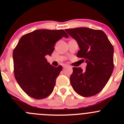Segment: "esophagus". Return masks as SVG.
Returning a JSON list of instances; mask_svg holds the SVG:
<instances>
[{"instance_id": "esophagus-1", "label": "esophagus", "mask_w": 124, "mask_h": 124, "mask_svg": "<svg viewBox=\"0 0 124 124\" xmlns=\"http://www.w3.org/2000/svg\"><path fill=\"white\" fill-rule=\"evenodd\" d=\"M63 68H67V67H69V65H66V64H64L63 65Z\"/></svg>"}]
</instances>
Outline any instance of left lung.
<instances>
[{"mask_svg":"<svg viewBox=\"0 0 124 124\" xmlns=\"http://www.w3.org/2000/svg\"><path fill=\"white\" fill-rule=\"evenodd\" d=\"M65 31L78 43L77 57L84 59L87 63L85 71L81 68H73L70 77L71 86L80 95H95L102 91L113 72V46L100 30L78 27Z\"/></svg>","mask_w":124,"mask_h":124,"instance_id":"8db88e82","label":"left lung"}]
</instances>
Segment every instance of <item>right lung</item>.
<instances>
[{
    "mask_svg": "<svg viewBox=\"0 0 124 124\" xmlns=\"http://www.w3.org/2000/svg\"><path fill=\"white\" fill-rule=\"evenodd\" d=\"M62 37H68L63 30H36L23 35L14 50L15 78L32 98L42 99L53 92L62 67H53L45 56L52 55L55 44Z\"/></svg>",
    "mask_w": 124,
    "mask_h": 124,
    "instance_id": "obj_1",
    "label": "right lung"
}]
</instances>
